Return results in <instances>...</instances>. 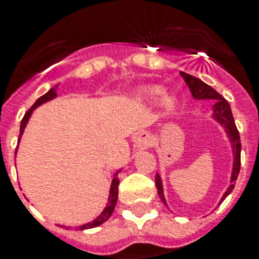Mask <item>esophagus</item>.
<instances>
[{"label": "esophagus", "instance_id": "1", "mask_svg": "<svg viewBox=\"0 0 259 259\" xmlns=\"http://www.w3.org/2000/svg\"><path fill=\"white\" fill-rule=\"evenodd\" d=\"M151 138L147 133H140L134 140V149L136 150H145L150 146Z\"/></svg>", "mask_w": 259, "mask_h": 259}]
</instances>
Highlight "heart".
Here are the masks:
<instances>
[{
  "mask_svg": "<svg viewBox=\"0 0 259 259\" xmlns=\"http://www.w3.org/2000/svg\"><path fill=\"white\" fill-rule=\"evenodd\" d=\"M163 93H164V89L160 88V87H147V88L140 89L136 93V99L137 101H140V103L143 104H155L162 98V100H160V106H162L163 113L167 114V116H171L178 109L179 103H178L177 97L168 96V95L162 98Z\"/></svg>",
  "mask_w": 259,
  "mask_h": 259,
  "instance_id": "1",
  "label": "heart"
}]
</instances>
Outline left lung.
<instances>
[{
	"mask_svg": "<svg viewBox=\"0 0 259 259\" xmlns=\"http://www.w3.org/2000/svg\"><path fill=\"white\" fill-rule=\"evenodd\" d=\"M180 76L183 77L184 81H186L187 87L190 88L191 93H192V97L195 100H212L214 101V105L212 106V118L216 121L219 125H221L225 130L227 136L229 137V142L232 143V153H233V167H232V174H230V184L227 188V191L224 192L223 197H221L220 203L225 200V197L229 195L234 188V184H236L237 177L240 174V166H241V142H240V134H238V130L236 127V123H234L233 114H232V110H230V106L228 104V101L221 96L220 93L216 92L213 88L208 84H205L204 81H201L200 79L195 77V76H191L186 72H182L180 71ZM155 184L156 188H158V195H159L160 200L163 201V204H166V197H164V193H163V183L162 179H160L159 174H156L155 177Z\"/></svg>",
	"mask_w": 259,
	"mask_h": 259,
	"instance_id": "8db88e82",
	"label": "left lung"
}]
</instances>
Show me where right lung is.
I'll return each mask as SVG.
<instances>
[{"instance_id":"add662e5","label":"right lung","mask_w":259,"mask_h":259,"mask_svg":"<svg viewBox=\"0 0 259 259\" xmlns=\"http://www.w3.org/2000/svg\"><path fill=\"white\" fill-rule=\"evenodd\" d=\"M58 89H59V85H55L52 87L51 89H50L49 92L45 93L42 97H39L38 100L35 101V104L30 108L29 110H27V113L25 114V117L22 118V122H21V129H19V140L18 142L21 141V138H22V134L23 132H25V127L26 125H27V122H29L30 117H31L32 112L38 108V106H40L42 104L47 103V101H51V100L56 99L58 97ZM15 154H17V150H15ZM121 172V170L116 171V172L113 174V179H112V184H110V190H109V197H108V203H106V207L104 208L103 212L99 214V216L95 219V220H92L91 223H87V224H82V225H80V227H76L79 230H85V229H92V228H96L99 227V225H101V224H104L105 221L109 220V217L112 216L113 210H114V207H116V203H117V199H118V184H119V180H118V174Z\"/></svg>"}]
</instances>
